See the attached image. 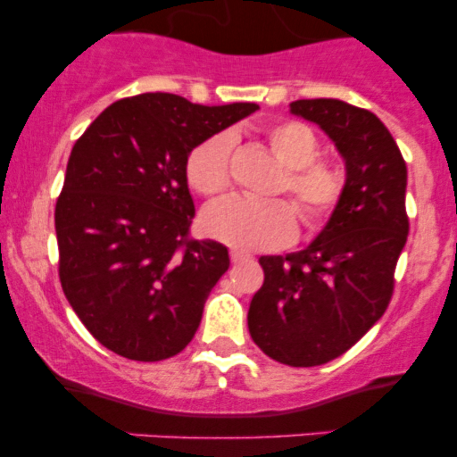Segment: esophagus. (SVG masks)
<instances>
[{
    "label": "esophagus",
    "instance_id": "34e87169",
    "mask_svg": "<svg viewBox=\"0 0 457 457\" xmlns=\"http://www.w3.org/2000/svg\"><path fill=\"white\" fill-rule=\"evenodd\" d=\"M229 259H232V263H241V262H248V259H253V254L243 253V250H232V253H229Z\"/></svg>",
    "mask_w": 457,
    "mask_h": 457
}]
</instances>
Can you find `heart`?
Masks as SVG:
<instances>
[{
  "label": "heart",
  "instance_id": "obj_1",
  "mask_svg": "<svg viewBox=\"0 0 457 457\" xmlns=\"http://www.w3.org/2000/svg\"><path fill=\"white\" fill-rule=\"evenodd\" d=\"M266 142L287 166L279 194H288L309 232L322 229L336 214L347 189V170L340 162L320 155V139L302 121H279L266 130ZM232 135L219 132L200 142L187 157V182L204 198L225 194L232 185ZM207 237L237 250H275L295 238L297 219L284 200L232 195L204 209Z\"/></svg>",
  "mask_w": 457,
  "mask_h": 457
}]
</instances>
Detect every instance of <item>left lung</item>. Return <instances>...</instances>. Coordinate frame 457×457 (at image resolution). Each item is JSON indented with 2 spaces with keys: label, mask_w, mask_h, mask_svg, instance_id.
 <instances>
[{
  "label": "left lung",
  "mask_w": 457,
  "mask_h": 457,
  "mask_svg": "<svg viewBox=\"0 0 457 457\" xmlns=\"http://www.w3.org/2000/svg\"><path fill=\"white\" fill-rule=\"evenodd\" d=\"M291 112L334 139L347 166V189L309 248L259 259L263 287L250 302L248 329L277 363L313 368L343 356L390 304L408 238V170L390 130L370 110L302 99Z\"/></svg>",
  "instance_id": "left-lung-1"
}]
</instances>
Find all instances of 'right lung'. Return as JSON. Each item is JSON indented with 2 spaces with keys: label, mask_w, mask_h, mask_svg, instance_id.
Masks as SVG:
<instances>
[{
  "label": "right lung",
  "mask_w": 457,
  "mask_h": 457,
  "mask_svg": "<svg viewBox=\"0 0 457 457\" xmlns=\"http://www.w3.org/2000/svg\"><path fill=\"white\" fill-rule=\"evenodd\" d=\"M257 108L148 92L114 101L76 139L55 203L58 275L110 352L153 363L191 343L229 254L189 237L187 157Z\"/></svg>",
  "instance_id": "1"
}]
</instances>
